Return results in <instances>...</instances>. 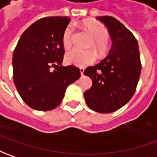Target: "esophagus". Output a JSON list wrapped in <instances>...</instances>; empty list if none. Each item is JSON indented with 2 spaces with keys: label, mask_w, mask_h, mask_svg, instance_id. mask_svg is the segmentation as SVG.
<instances>
[{
  "label": "esophagus",
  "mask_w": 157,
  "mask_h": 157,
  "mask_svg": "<svg viewBox=\"0 0 157 157\" xmlns=\"http://www.w3.org/2000/svg\"><path fill=\"white\" fill-rule=\"evenodd\" d=\"M84 71H85V69L84 68H79V72H80V75H84Z\"/></svg>",
  "instance_id": "obj_1"
}]
</instances>
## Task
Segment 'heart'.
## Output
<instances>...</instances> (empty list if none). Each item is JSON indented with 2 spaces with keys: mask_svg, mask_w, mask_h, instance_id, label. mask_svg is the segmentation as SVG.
I'll list each match as a JSON object with an SVG mask.
<instances>
[{
  "mask_svg": "<svg viewBox=\"0 0 157 157\" xmlns=\"http://www.w3.org/2000/svg\"><path fill=\"white\" fill-rule=\"evenodd\" d=\"M81 25L87 29L94 39L92 45L99 52H102L105 47V44L108 40V31L106 28L100 21L94 20H86L81 22ZM73 27L68 26L64 29L63 34V44L64 47H69L72 42ZM96 59V55L92 50H81L79 48H73L65 54V61L69 64L75 66H85L86 64L94 63Z\"/></svg>",
  "mask_w": 157,
  "mask_h": 157,
  "instance_id": "b5f03b06",
  "label": "heart"
}]
</instances>
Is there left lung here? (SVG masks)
Returning <instances> with one entry per match:
<instances>
[{
	"mask_svg": "<svg viewBox=\"0 0 157 157\" xmlns=\"http://www.w3.org/2000/svg\"><path fill=\"white\" fill-rule=\"evenodd\" d=\"M108 29L112 44L108 55L84 74L93 86L84 93L86 105L95 112L108 113L125 105L136 92L141 74L138 43L121 22L112 16H98Z\"/></svg>",
	"mask_w": 157,
	"mask_h": 157,
	"instance_id": "obj_1",
	"label": "left lung"
}]
</instances>
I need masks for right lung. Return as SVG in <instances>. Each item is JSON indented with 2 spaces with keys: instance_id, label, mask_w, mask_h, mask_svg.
Masks as SVG:
<instances>
[{
  "instance_id": "right-lung-1",
  "label": "right lung",
  "mask_w": 157,
  "mask_h": 157,
  "mask_svg": "<svg viewBox=\"0 0 157 157\" xmlns=\"http://www.w3.org/2000/svg\"><path fill=\"white\" fill-rule=\"evenodd\" d=\"M71 19L42 18L22 33L13 54V79L18 94L29 107L38 111L56 108L70 84L80 72L72 65L62 66L63 34Z\"/></svg>"
}]
</instances>
